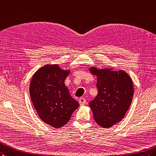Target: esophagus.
I'll return each mask as SVG.
<instances>
[{
    "mask_svg": "<svg viewBox=\"0 0 156 156\" xmlns=\"http://www.w3.org/2000/svg\"><path fill=\"white\" fill-rule=\"evenodd\" d=\"M79 103L80 105H84L86 103V100L84 98H80L79 99Z\"/></svg>",
    "mask_w": 156,
    "mask_h": 156,
    "instance_id": "34e87169",
    "label": "esophagus"
}]
</instances>
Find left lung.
I'll return each instance as SVG.
<instances>
[{
	"label": "left lung",
	"mask_w": 156,
	"mask_h": 156,
	"mask_svg": "<svg viewBox=\"0 0 156 156\" xmlns=\"http://www.w3.org/2000/svg\"><path fill=\"white\" fill-rule=\"evenodd\" d=\"M97 76L98 94L89 106L96 122L102 128H110L120 122L132 103L133 87L132 79L122 70L90 68Z\"/></svg>",
	"instance_id": "obj_1"
}]
</instances>
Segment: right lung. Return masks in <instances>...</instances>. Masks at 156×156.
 <instances>
[{"instance_id":"obj_1","label":"right lung","mask_w":156,"mask_h":156,"mask_svg":"<svg viewBox=\"0 0 156 156\" xmlns=\"http://www.w3.org/2000/svg\"><path fill=\"white\" fill-rule=\"evenodd\" d=\"M69 73L56 64L46 65L36 72L30 82V95L39 117L54 128L66 124L79 106L64 84Z\"/></svg>"}]
</instances>
